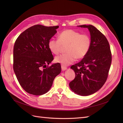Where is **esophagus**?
Returning <instances> with one entry per match:
<instances>
[{
  "mask_svg": "<svg viewBox=\"0 0 123 123\" xmlns=\"http://www.w3.org/2000/svg\"><path fill=\"white\" fill-rule=\"evenodd\" d=\"M62 71H64V70L67 69V67L64 65H62Z\"/></svg>",
  "mask_w": 123,
  "mask_h": 123,
  "instance_id": "esophagus-1",
  "label": "esophagus"
}]
</instances>
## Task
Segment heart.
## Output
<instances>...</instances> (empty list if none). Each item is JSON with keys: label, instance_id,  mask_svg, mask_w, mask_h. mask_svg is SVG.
<instances>
[{"label": "heart", "instance_id": "heart-1", "mask_svg": "<svg viewBox=\"0 0 123 123\" xmlns=\"http://www.w3.org/2000/svg\"><path fill=\"white\" fill-rule=\"evenodd\" d=\"M91 46L90 36L73 30L68 29L59 33L57 39H51L48 42V48L52 53L57 55L62 47H66L67 53L56 57V62L68 65L75 61L85 57L88 53Z\"/></svg>", "mask_w": 123, "mask_h": 123}]
</instances>
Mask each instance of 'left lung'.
<instances>
[{"mask_svg": "<svg viewBox=\"0 0 123 123\" xmlns=\"http://www.w3.org/2000/svg\"><path fill=\"white\" fill-rule=\"evenodd\" d=\"M87 28L90 33L91 46L88 53L82 60L71 68L75 77L69 86L75 93L87 96L94 93L106 81L112 61L110 47L102 33L92 25H78Z\"/></svg>", "mask_w": 123, "mask_h": 123, "instance_id": "8db88e82", "label": "left lung"}]
</instances>
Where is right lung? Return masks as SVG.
I'll list each match as a JSON object with an SVG mask.
<instances>
[{"label":"right lung","instance_id":"1","mask_svg":"<svg viewBox=\"0 0 123 123\" xmlns=\"http://www.w3.org/2000/svg\"><path fill=\"white\" fill-rule=\"evenodd\" d=\"M58 27L34 25L21 33L15 42L14 71L21 87L30 94L46 93L61 72L59 63L48 66L54 59L48 42Z\"/></svg>","mask_w":123,"mask_h":123}]
</instances>
